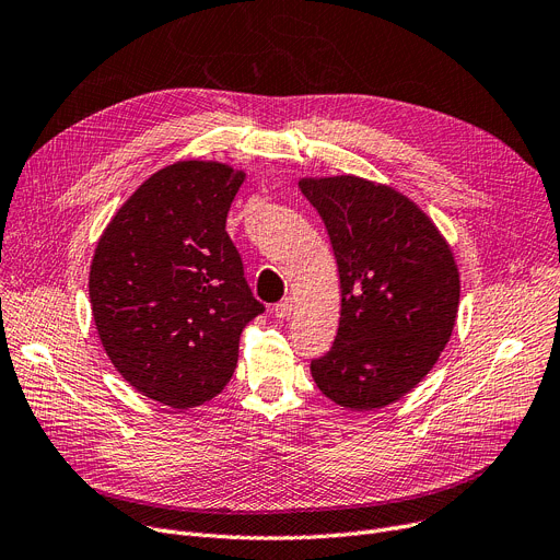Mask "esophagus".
I'll return each mask as SVG.
<instances>
[{
    "mask_svg": "<svg viewBox=\"0 0 560 560\" xmlns=\"http://www.w3.org/2000/svg\"><path fill=\"white\" fill-rule=\"evenodd\" d=\"M292 311H295V304H292L290 298H285L283 302H279V304L275 306V315H277L279 319H288V317L292 315Z\"/></svg>",
    "mask_w": 560,
    "mask_h": 560,
    "instance_id": "1",
    "label": "esophagus"
}]
</instances>
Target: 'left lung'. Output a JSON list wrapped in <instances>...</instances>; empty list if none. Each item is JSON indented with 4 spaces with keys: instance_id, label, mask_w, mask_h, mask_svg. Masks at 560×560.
<instances>
[{
    "instance_id": "8db88e82",
    "label": "left lung",
    "mask_w": 560,
    "mask_h": 560,
    "mask_svg": "<svg viewBox=\"0 0 560 560\" xmlns=\"http://www.w3.org/2000/svg\"><path fill=\"white\" fill-rule=\"evenodd\" d=\"M338 262L340 322L311 363L319 393L347 410L384 408L413 390L452 338L460 275L445 235L388 184L354 174L302 176Z\"/></svg>"
}]
</instances>
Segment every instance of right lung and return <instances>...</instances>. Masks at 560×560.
Here are the masks:
<instances>
[{"label": "right lung", "instance_id": "1", "mask_svg": "<svg viewBox=\"0 0 560 560\" xmlns=\"http://www.w3.org/2000/svg\"><path fill=\"white\" fill-rule=\"evenodd\" d=\"M247 172L222 161H176L117 209L88 277L106 357L129 386L172 408H195L229 384L241 334L262 313L226 233Z\"/></svg>", "mask_w": 560, "mask_h": 560}]
</instances>
